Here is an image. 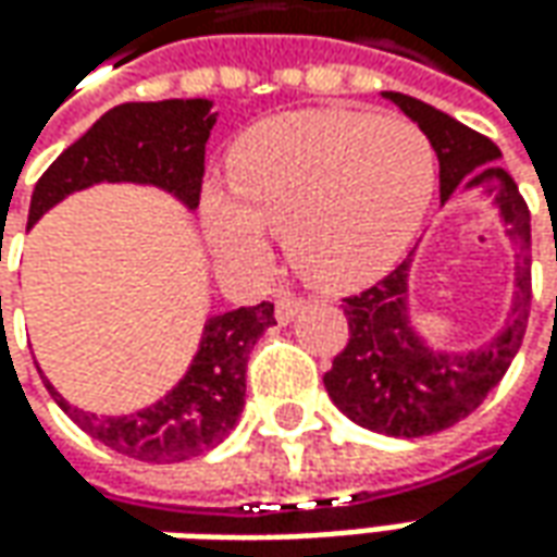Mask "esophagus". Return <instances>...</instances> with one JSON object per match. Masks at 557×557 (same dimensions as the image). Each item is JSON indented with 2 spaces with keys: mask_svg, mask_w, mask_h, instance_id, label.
I'll return each mask as SVG.
<instances>
[{
  "mask_svg": "<svg viewBox=\"0 0 557 557\" xmlns=\"http://www.w3.org/2000/svg\"><path fill=\"white\" fill-rule=\"evenodd\" d=\"M301 298L298 296H289V293H283V296H277V308H274V314H277V323H289L293 317L301 311Z\"/></svg>",
  "mask_w": 557,
  "mask_h": 557,
  "instance_id": "obj_1",
  "label": "esophagus"
}]
</instances>
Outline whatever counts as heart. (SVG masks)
Here are the masks:
<instances>
[{"label": "heart", "instance_id": "obj_1", "mask_svg": "<svg viewBox=\"0 0 557 557\" xmlns=\"http://www.w3.org/2000/svg\"><path fill=\"white\" fill-rule=\"evenodd\" d=\"M437 163L425 132L400 116L296 110L249 125L227 153V190L202 194L221 259L261 271L277 231L298 274L357 289L388 274L429 212Z\"/></svg>", "mask_w": 557, "mask_h": 557}]
</instances>
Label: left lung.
Returning <instances> with one entry per match:
<instances>
[{"label":"left lung","mask_w":557,"mask_h":557,"mask_svg":"<svg viewBox=\"0 0 557 557\" xmlns=\"http://www.w3.org/2000/svg\"><path fill=\"white\" fill-rule=\"evenodd\" d=\"M432 141L441 165V206L459 190L493 200L506 237L518 246L515 298L506 326L469 348H434L410 320V271L416 249L385 280L345 298L348 345L336 355L323 385L351 422L392 437H422L456 425L474 412L515 360L530 317V212L503 165L499 147L437 107L400 91H382Z\"/></svg>","instance_id":"left-lung-1"}]
</instances>
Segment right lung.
Listing matches in <instances>:
<instances>
[{
  "instance_id": "add662e5",
  "label": "right lung",
  "mask_w": 557,
  "mask_h": 557,
  "mask_svg": "<svg viewBox=\"0 0 557 557\" xmlns=\"http://www.w3.org/2000/svg\"><path fill=\"white\" fill-rule=\"evenodd\" d=\"M215 116L219 113H212V101L206 98L135 101L107 110L36 182L27 224L33 227L51 206L101 182L160 187L184 209H197L206 141ZM274 323L271 301L212 314L178 385L157 404L125 416H98L70 407L46 375L42 382L54 404L110 450L157 466L182 462L219 447L240 422L249 351Z\"/></svg>"
}]
</instances>
